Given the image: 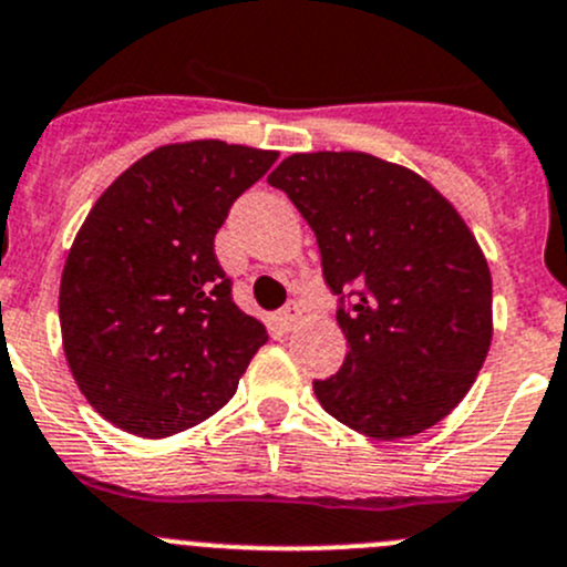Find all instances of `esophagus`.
I'll return each instance as SVG.
<instances>
[{
	"label": "esophagus",
	"instance_id": "esophagus-1",
	"mask_svg": "<svg viewBox=\"0 0 567 567\" xmlns=\"http://www.w3.org/2000/svg\"><path fill=\"white\" fill-rule=\"evenodd\" d=\"M296 318H299V305H296V301H290V305H285L282 310L277 312L279 329H285V332H288V329L296 323Z\"/></svg>",
	"mask_w": 567,
	"mask_h": 567
}]
</instances>
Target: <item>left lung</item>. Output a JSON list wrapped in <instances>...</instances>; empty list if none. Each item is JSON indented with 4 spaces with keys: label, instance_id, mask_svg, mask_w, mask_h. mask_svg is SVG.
<instances>
[{
    "label": "left lung",
    "instance_id": "1",
    "mask_svg": "<svg viewBox=\"0 0 567 567\" xmlns=\"http://www.w3.org/2000/svg\"><path fill=\"white\" fill-rule=\"evenodd\" d=\"M268 185L310 224L340 299L349 351L312 382L323 410L377 441L443 421L493 340L491 268L468 224L415 172L365 152L290 155Z\"/></svg>",
    "mask_w": 567,
    "mask_h": 567
}]
</instances>
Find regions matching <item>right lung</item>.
<instances>
[{"label": "right lung", "instance_id": "add662e5", "mask_svg": "<svg viewBox=\"0 0 567 567\" xmlns=\"http://www.w3.org/2000/svg\"><path fill=\"white\" fill-rule=\"evenodd\" d=\"M277 152L168 144L132 163L87 213L60 279V332L87 404L137 437L221 410L266 327L233 301L213 240Z\"/></svg>", "mask_w": 567, "mask_h": 567}]
</instances>
